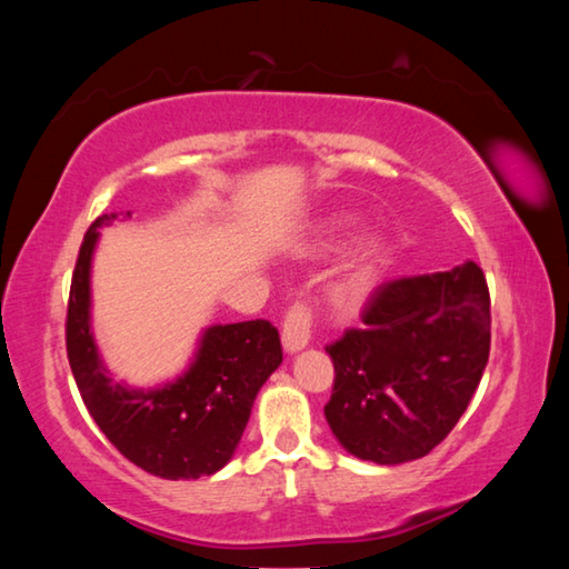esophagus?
Returning a JSON list of instances; mask_svg holds the SVG:
<instances>
[{
	"label": "esophagus",
	"mask_w": 569,
	"mask_h": 569,
	"mask_svg": "<svg viewBox=\"0 0 569 569\" xmlns=\"http://www.w3.org/2000/svg\"><path fill=\"white\" fill-rule=\"evenodd\" d=\"M311 329H313V313L303 301H296L288 306L283 316V349L288 353L301 351L311 341Z\"/></svg>",
	"instance_id": "1"
}]
</instances>
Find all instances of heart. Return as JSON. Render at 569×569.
<instances>
[{"mask_svg": "<svg viewBox=\"0 0 569 569\" xmlns=\"http://www.w3.org/2000/svg\"><path fill=\"white\" fill-rule=\"evenodd\" d=\"M343 228H349V218L346 216L331 218L329 223H326V233L319 246L331 248L333 238L339 236ZM381 261H383V243L379 238H366L363 243L343 261L339 271V281H336V296H339L343 303L363 301L379 281Z\"/></svg>", "mask_w": 569, "mask_h": 569, "instance_id": "b5f03b06", "label": "heart"}]
</instances>
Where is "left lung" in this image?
Returning a JSON list of instances; mask_svg holds the SVG:
<instances>
[{"label": "left lung", "instance_id": "left-lung-1", "mask_svg": "<svg viewBox=\"0 0 569 569\" xmlns=\"http://www.w3.org/2000/svg\"><path fill=\"white\" fill-rule=\"evenodd\" d=\"M361 329L326 346L333 393L323 407L349 455L401 465L427 457L467 411L492 341L477 263L393 278L363 306Z\"/></svg>", "mask_w": 569, "mask_h": 569}]
</instances>
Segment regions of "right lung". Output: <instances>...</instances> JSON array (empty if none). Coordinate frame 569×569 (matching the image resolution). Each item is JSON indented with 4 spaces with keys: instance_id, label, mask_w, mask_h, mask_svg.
<instances>
[{
    "instance_id": "1",
    "label": "right lung",
    "mask_w": 569,
    "mask_h": 569,
    "mask_svg": "<svg viewBox=\"0 0 569 569\" xmlns=\"http://www.w3.org/2000/svg\"><path fill=\"white\" fill-rule=\"evenodd\" d=\"M114 218L100 216L88 228L72 273L64 329L77 389L102 435L134 467L162 479L210 477L233 457L258 391L283 361L278 329L263 319L210 326L176 381L158 389L112 381L90 329V268L98 228Z\"/></svg>"
}]
</instances>
